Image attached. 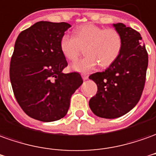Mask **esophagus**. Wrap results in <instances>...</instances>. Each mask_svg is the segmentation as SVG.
<instances>
[{"instance_id": "34e87169", "label": "esophagus", "mask_w": 156, "mask_h": 156, "mask_svg": "<svg viewBox=\"0 0 156 156\" xmlns=\"http://www.w3.org/2000/svg\"><path fill=\"white\" fill-rule=\"evenodd\" d=\"M82 78H83V80H87V79L89 78V76H88L87 74H84V73H83V74H82Z\"/></svg>"}]
</instances>
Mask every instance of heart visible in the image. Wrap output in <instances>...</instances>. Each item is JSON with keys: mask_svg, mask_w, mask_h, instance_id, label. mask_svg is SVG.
I'll use <instances>...</instances> for the list:
<instances>
[{"mask_svg": "<svg viewBox=\"0 0 156 156\" xmlns=\"http://www.w3.org/2000/svg\"><path fill=\"white\" fill-rule=\"evenodd\" d=\"M74 34H64L60 49L67 60L75 61L80 55L81 47L85 46V56L71 65V69L75 72L88 73L99 63L102 67H109L117 60L122 51V39L116 29L86 23L75 29Z\"/></svg>", "mask_w": 156, "mask_h": 156, "instance_id": "1", "label": "heart"}]
</instances>
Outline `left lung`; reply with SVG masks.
<instances>
[{"label":"left lung","instance_id":"obj_1","mask_svg":"<svg viewBox=\"0 0 156 156\" xmlns=\"http://www.w3.org/2000/svg\"><path fill=\"white\" fill-rule=\"evenodd\" d=\"M112 26L122 39L119 56L106 70L89 77L98 87L96 95L89 100V107L94 115L106 119L123 116L137 105L148 67V54L140 34L122 23Z\"/></svg>","mask_w":156,"mask_h":156}]
</instances>
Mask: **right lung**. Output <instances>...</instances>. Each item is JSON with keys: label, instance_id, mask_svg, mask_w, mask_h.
I'll return each instance as SVG.
<instances>
[{"label": "right lung", "instance_id": "1", "mask_svg": "<svg viewBox=\"0 0 156 156\" xmlns=\"http://www.w3.org/2000/svg\"><path fill=\"white\" fill-rule=\"evenodd\" d=\"M67 23L37 22L19 34L10 64V80L17 103L34 119L54 122L66 116L72 94L83 79L63 73L67 66L60 49Z\"/></svg>", "mask_w": 156, "mask_h": 156}]
</instances>
